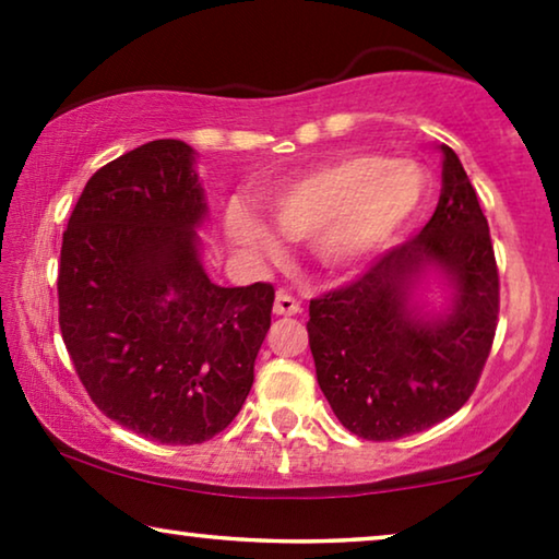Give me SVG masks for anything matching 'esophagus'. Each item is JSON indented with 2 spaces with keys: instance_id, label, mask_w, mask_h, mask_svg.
Listing matches in <instances>:
<instances>
[{
  "instance_id": "esophagus-1",
  "label": "esophagus",
  "mask_w": 559,
  "mask_h": 559,
  "mask_svg": "<svg viewBox=\"0 0 559 559\" xmlns=\"http://www.w3.org/2000/svg\"><path fill=\"white\" fill-rule=\"evenodd\" d=\"M274 316H297L300 312V302L295 297H289L287 293H277L274 297Z\"/></svg>"
}]
</instances>
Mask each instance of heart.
<instances>
[{"instance_id":"obj_1","label":"heart","mask_w":559,"mask_h":559,"mask_svg":"<svg viewBox=\"0 0 559 559\" xmlns=\"http://www.w3.org/2000/svg\"><path fill=\"white\" fill-rule=\"evenodd\" d=\"M423 201L425 175L409 159L343 155L287 180L266 201V216L287 239H308L320 272L346 277L379 257L412 224ZM276 233L241 205L226 213L228 243L251 266L285 254Z\"/></svg>"}]
</instances>
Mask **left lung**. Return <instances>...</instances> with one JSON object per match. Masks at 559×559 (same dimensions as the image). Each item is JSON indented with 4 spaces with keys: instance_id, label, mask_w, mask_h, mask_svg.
Returning <instances> with one entry per match:
<instances>
[{
    "instance_id": "8db88e82",
    "label": "left lung",
    "mask_w": 559,
    "mask_h": 559,
    "mask_svg": "<svg viewBox=\"0 0 559 559\" xmlns=\"http://www.w3.org/2000/svg\"><path fill=\"white\" fill-rule=\"evenodd\" d=\"M432 218L354 285L310 302L318 384L341 425L400 440L455 415L478 384L499 316L488 221L448 144ZM438 286L435 311L425 292Z\"/></svg>"
}]
</instances>
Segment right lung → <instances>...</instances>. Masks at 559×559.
Segmentation results:
<instances>
[{
    "label": "right lung",
    "instance_id": "1",
    "mask_svg": "<svg viewBox=\"0 0 559 559\" xmlns=\"http://www.w3.org/2000/svg\"><path fill=\"white\" fill-rule=\"evenodd\" d=\"M198 152L155 140L86 182L60 249V333L98 409L163 445L211 440L239 415L272 323L264 282L203 270Z\"/></svg>",
    "mask_w": 559,
    "mask_h": 559
}]
</instances>
